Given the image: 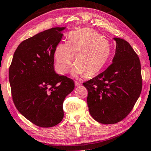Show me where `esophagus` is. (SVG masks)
Masks as SVG:
<instances>
[{"label":"esophagus","mask_w":151,"mask_h":151,"mask_svg":"<svg viewBox=\"0 0 151 151\" xmlns=\"http://www.w3.org/2000/svg\"><path fill=\"white\" fill-rule=\"evenodd\" d=\"M75 86H81V83L79 82V81H75Z\"/></svg>","instance_id":"esophagus-1"}]
</instances>
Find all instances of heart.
I'll list each match as a JSON object with an SVG mask.
<instances>
[{
  "label": "heart",
  "mask_w": 151,
  "mask_h": 151,
  "mask_svg": "<svg viewBox=\"0 0 151 151\" xmlns=\"http://www.w3.org/2000/svg\"><path fill=\"white\" fill-rule=\"evenodd\" d=\"M110 54L109 41L96 31L88 28L72 31L68 43L60 42L55 50L57 67L61 73L68 71L75 57L73 74H86L87 76L99 73L107 63Z\"/></svg>",
  "instance_id": "1"
}]
</instances>
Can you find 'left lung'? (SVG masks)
Instances as JSON below:
<instances>
[{
	"label": "left lung",
	"mask_w": 151,
	"mask_h": 151,
	"mask_svg": "<svg viewBox=\"0 0 151 151\" xmlns=\"http://www.w3.org/2000/svg\"><path fill=\"white\" fill-rule=\"evenodd\" d=\"M116 53L103 73L83 83L92 117L102 124H115L125 118L134 107L142 88L141 65L136 52L127 41L114 38Z\"/></svg>",
	"instance_id": "left-lung-1"
}]
</instances>
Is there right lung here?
Here are the masks:
<instances>
[{
    "label": "right lung",
    "instance_id": "1",
    "mask_svg": "<svg viewBox=\"0 0 151 151\" xmlns=\"http://www.w3.org/2000/svg\"><path fill=\"white\" fill-rule=\"evenodd\" d=\"M65 27L36 34L19 44L9 70L12 99L18 111L40 127H52L63 118V103L75 88L71 78L54 70V54Z\"/></svg>",
    "mask_w": 151,
    "mask_h": 151
}]
</instances>
